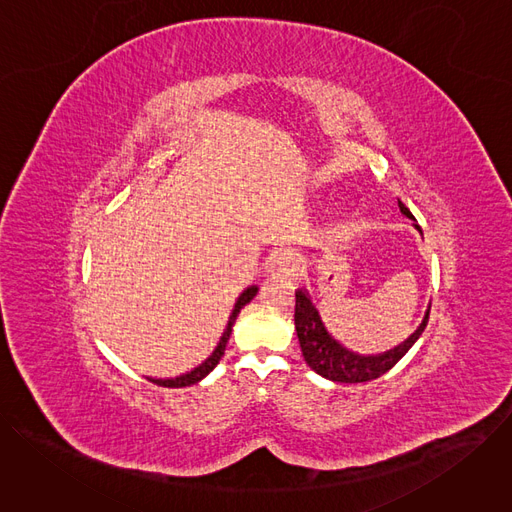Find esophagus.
Returning <instances> with one entry per match:
<instances>
[{"label":"esophagus","mask_w":512,"mask_h":512,"mask_svg":"<svg viewBox=\"0 0 512 512\" xmlns=\"http://www.w3.org/2000/svg\"><path fill=\"white\" fill-rule=\"evenodd\" d=\"M271 269L281 275H287V277H296L302 271V257L296 251L283 249V251L275 253V257L271 261Z\"/></svg>","instance_id":"34e87169"}]
</instances>
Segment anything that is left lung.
I'll return each mask as SVG.
<instances>
[{
	"label": "left lung",
	"mask_w": 512,
	"mask_h": 512,
	"mask_svg": "<svg viewBox=\"0 0 512 512\" xmlns=\"http://www.w3.org/2000/svg\"><path fill=\"white\" fill-rule=\"evenodd\" d=\"M399 210L409 221H413V227L421 235V227L417 225L415 216L409 212V208L399 200ZM429 308L417 326V330L399 346L381 352V354H358L346 348L342 342H338L324 326L318 308L314 306L308 289L302 287L296 291V332L302 346L304 360L308 367L318 373L324 379H330L334 383H367L373 379H379L387 371H391L395 364L409 352V348L419 340L423 334L427 320H429Z\"/></svg>",
	"instance_id": "1"
}]
</instances>
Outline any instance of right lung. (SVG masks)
<instances>
[{"label": "right lung", "instance_id": "add662e5", "mask_svg": "<svg viewBox=\"0 0 512 512\" xmlns=\"http://www.w3.org/2000/svg\"><path fill=\"white\" fill-rule=\"evenodd\" d=\"M257 291H259V287H257V285H251V287H247V289L243 291V294L237 298L235 308H233V312H231V316H229V324H227V328H225L221 340H218V344H216V348L212 350V354H210L202 364H198L196 369H192L190 373L180 375V377H176V379H152V377H148V379H150L152 383L160 385V387L178 389V387H190V385L202 381L208 373H212V369L216 367L218 360H221L223 354H225V348H227V342H229V338H231V332H233V326H235V322H237L239 312L257 296Z\"/></svg>", "mask_w": 512, "mask_h": 512}]
</instances>
